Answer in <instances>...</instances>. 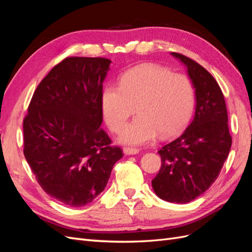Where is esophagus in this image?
I'll list each match as a JSON object with an SVG mask.
<instances>
[{"mask_svg": "<svg viewBox=\"0 0 252 252\" xmlns=\"http://www.w3.org/2000/svg\"><path fill=\"white\" fill-rule=\"evenodd\" d=\"M123 151H124V154H125V155H127V156L138 155L139 152H140V150H139V149H136V148H131V147H125V148L123 149Z\"/></svg>", "mask_w": 252, "mask_h": 252, "instance_id": "esophagus-1", "label": "esophagus"}]
</instances>
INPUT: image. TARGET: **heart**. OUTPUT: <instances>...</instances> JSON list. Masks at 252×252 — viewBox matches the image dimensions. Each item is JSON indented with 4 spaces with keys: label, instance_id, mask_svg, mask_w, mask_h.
I'll use <instances>...</instances> for the list:
<instances>
[{
    "label": "heart",
    "instance_id": "b5f03b06",
    "mask_svg": "<svg viewBox=\"0 0 252 252\" xmlns=\"http://www.w3.org/2000/svg\"><path fill=\"white\" fill-rule=\"evenodd\" d=\"M100 100L103 118L114 132L121 131L135 106L138 116L124 127L119 141L143 145L158 133L168 138L188 123L194 107V89L187 75L146 63L122 74L119 87L106 85Z\"/></svg>",
    "mask_w": 252,
    "mask_h": 252
}]
</instances>
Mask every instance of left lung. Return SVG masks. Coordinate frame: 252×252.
<instances>
[{
	"mask_svg": "<svg viewBox=\"0 0 252 252\" xmlns=\"http://www.w3.org/2000/svg\"><path fill=\"white\" fill-rule=\"evenodd\" d=\"M171 56L186 67L194 89L195 111L185 130L158 151L162 166L151 183L159 199L186 204L216 182L232 140L225 98L215 78L193 60L177 52Z\"/></svg>",
	"mask_w": 252,
	"mask_h": 252,
	"instance_id": "left-lung-1",
	"label": "left lung"
}]
</instances>
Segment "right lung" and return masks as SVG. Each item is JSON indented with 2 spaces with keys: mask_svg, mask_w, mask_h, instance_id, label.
<instances>
[{
  "mask_svg": "<svg viewBox=\"0 0 252 252\" xmlns=\"http://www.w3.org/2000/svg\"><path fill=\"white\" fill-rule=\"evenodd\" d=\"M111 61L67 58L35 89L23 122L24 156L40 186L70 207L93 202L123 157L101 124V93Z\"/></svg>",
  "mask_w": 252,
  "mask_h": 252,
  "instance_id": "obj_1",
  "label": "right lung"
}]
</instances>
